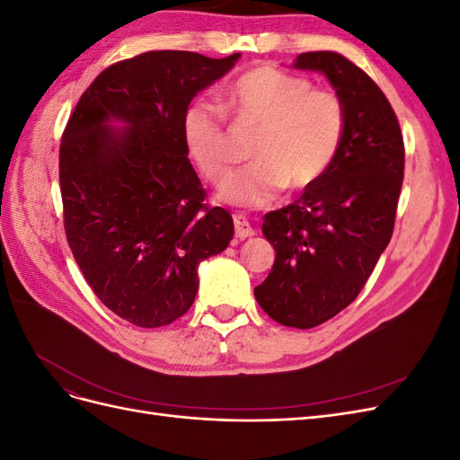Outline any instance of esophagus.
I'll return each mask as SVG.
<instances>
[{"label": "esophagus", "mask_w": 460, "mask_h": 460, "mask_svg": "<svg viewBox=\"0 0 460 460\" xmlns=\"http://www.w3.org/2000/svg\"><path fill=\"white\" fill-rule=\"evenodd\" d=\"M234 226H235V238L238 240H245V238H252V235H255V230L242 215H234Z\"/></svg>", "instance_id": "34e87169"}]
</instances>
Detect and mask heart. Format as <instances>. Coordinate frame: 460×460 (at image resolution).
<instances>
[{"label": "heart", "instance_id": "obj_1", "mask_svg": "<svg viewBox=\"0 0 460 460\" xmlns=\"http://www.w3.org/2000/svg\"><path fill=\"white\" fill-rule=\"evenodd\" d=\"M226 107L235 128L257 130L247 171L226 186L232 203L259 207L272 201L288 184L309 190L336 161L345 136V105L328 88H313L305 76L276 66H257L234 82ZM182 137L190 159L215 186L234 171V134L222 111L193 102L182 117Z\"/></svg>", "mask_w": 460, "mask_h": 460}]
</instances>
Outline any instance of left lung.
Instances as JSON below:
<instances>
[{
    "label": "left lung",
    "mask_w": 460,
    "mask_h": 460,
    "mask_svg": "<svg viewBox=\"0 0 460 460\" xmlns=\"http://www.w3.org/2000/svg\"><path fill=\"white\" fill-rule=\"evenodd\" d=\"M296 66L328 76L345 105V136L313 188L264 215L276 261L255 299L276 323L307 330L355 301L392 240L405 144L384 92L341 53H299Z\"/></svg>",
    "instance_id": "1"
}]
</instances>
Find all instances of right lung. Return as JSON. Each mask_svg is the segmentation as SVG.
Masks as SVG:
<instances>
[{
    "mask_svg": "<svg viewBox=\"0 0 460 460\" xmlns=\"http://www.w3.org/2000/svg\"><path fill=\"white\" fill-rule=\"evenodd\" d=\"M240 53L146 51L107 66L80 95L59 147L66 242L107 309L140 328L188 313L198 267L234 235L232 215L207 203L188 159L182 117ZM117 118L124 131L106 122Z\"/></svg>",
    "mask_w": 460,
    "mask_h": 460,
    "instance_id": "1",
    "label": "right lung"
}]
</instances>
